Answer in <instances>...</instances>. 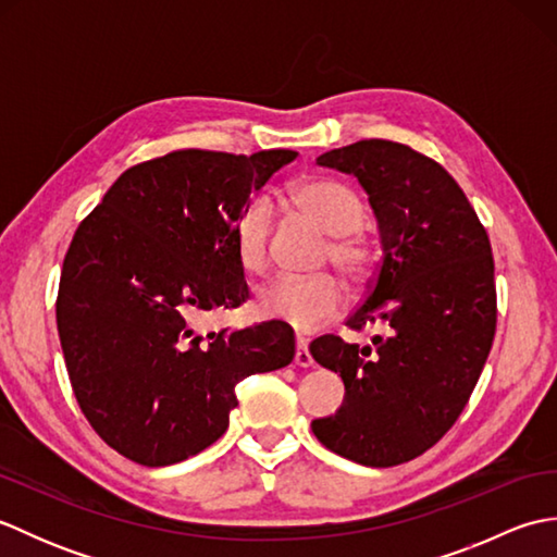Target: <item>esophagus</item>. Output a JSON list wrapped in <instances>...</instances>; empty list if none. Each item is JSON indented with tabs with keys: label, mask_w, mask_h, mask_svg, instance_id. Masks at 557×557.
Wrapping results in <instances>:
<instances>
[{
	"label": "esophagus",
	"mask_w": 557,
	"mask_h": 557,
	"mask_svg": "<svg viewBox=\"0 0 557 557\" xmlns=\"http://www.w3.org/2000/svg\"><path fill=\"white\" fill-rule=\"evenodd\" d=\"M294 361H297V366H311L313 363V357L309 347H306V339L304 337H297V354H294Z\"/></svg>",
	"instance_id": "obj_1"
}]
</instances>
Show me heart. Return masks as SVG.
I'll return each instance as SVG.
<instances>
[{"label":"heart","instance_id":"heart-1","mask_svg":"<svg viewBox=\"0 0 557 557\" xmlns=\"http://www.w3.org/2000/svg\"><path fill=\"white\" fill-rule=\"evenodd\" d=\"M292 203L318 227L330 234L327 258L351 277L363 275L373 263V244L361 232L366 203L345 182L315 176L292 188ZM272 208L258 196L242 208L234 222V253L239 265L258 275L270 260ZM345 285L330 272L321 275H275L256 289L253 306L263 318L289 323L297 330H315L335 318L345 306Z\"/></svg>","mask_w":557,"mask_h":557}]
</instances>
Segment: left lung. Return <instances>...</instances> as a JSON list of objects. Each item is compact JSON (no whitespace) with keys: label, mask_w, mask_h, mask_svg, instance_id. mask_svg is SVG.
Segmentation results:
<instances>
[{"label":"left lung","mask_w":557,"mask_h":557,"mask_svg":"<svg viewBox=\"0 0 557 557\" xmlns=\"http://www.w3.org/2000/svg\"><path fill=\"white\" fill-rule=\"evenodd\" d=\"M318 164L354 174L369 194L383 258L347 327L385 323L387 335L371 347L337 335L311 342L347 389L311 429L339 457L397 467L453 429L488 359L498 321L491 242L443 164L405 144L357 140Z\"/></svg>","instance_id":"8db88e82"}]
</instances>
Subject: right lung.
Returning a JSON list of instances; mask_svg holds the SVG:
<instances>
[{
    "label": "right lung",
    "mask_w": 557,
    "mask_h": 557,
    "mask_svg": "<svg viewBox=\"0 0 557 557\" xmlns=\"http://www.w3.org/2000/svg\"><path fill=\"white\" fill-rule=\"evenodd\" d=\"M294 150L184 148L128 168L69 244L57 330L83 417L144 467L198 455L227 431L234 387L294 359L280 321L198 333L248 299L234 222Z\"/></svg>",
    "instance_id": "1"
}]
</instances>
